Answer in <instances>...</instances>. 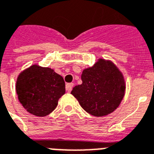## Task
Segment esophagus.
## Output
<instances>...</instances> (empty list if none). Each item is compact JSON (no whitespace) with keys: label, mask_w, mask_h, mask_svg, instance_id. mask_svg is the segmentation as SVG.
Here are the masks:
<instances>
[{"label":"esophagus","mask_w":154,"mask_h":154,"mask_svg":"<svg viewBox=\"0 0 154 154\" xmlns=\"http://www.w3.org/2000/svg\"><path fill=\"white\" fill-rule=\"evenodd\" d=\"M73 86H74V84L72 83H67V84H66V91L68 92L71 91V90H72V87H73Z\"/></svg>","instance_id":"34e87169"}]
</instances>
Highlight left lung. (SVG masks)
Instances as JSON below:
<instances>
[{
    "label": "left lung",
    "instance_id": "1",
    "mask_svg": "<svg viewBox=\"0 0 154 154\" xmlns=\"http://www.w3.org/2000/svg\"><path fill=\"white\" fill-rule=\"evenodd\" d=\"M81 79L82 84L74 87L71 94L88 114L106 116L119 107L125 95L126 82L112 61L98 59L83 70Z\"/></svg>",
    "mask_w": 154,
    "mask_h": 154
}]
</instances>
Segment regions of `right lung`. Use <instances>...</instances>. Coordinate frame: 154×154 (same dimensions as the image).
Masks as SVG:
<instances>
[{"mask_svg":"<svg viewBox=\"0 0 154 154\" xmlns=\"http://www.w3.org/2000/svg\"><path fill=\"white\" fill-rule=\"evenodd\" d=\"M16 91L27 111L45 117L56 109L59 99L65 94V83L53 69L34 64L19 74Z\"/></svg>","mask_w":154,"mask_h":154,"instance_id":"1","label":"right lung"}]
</instances>
